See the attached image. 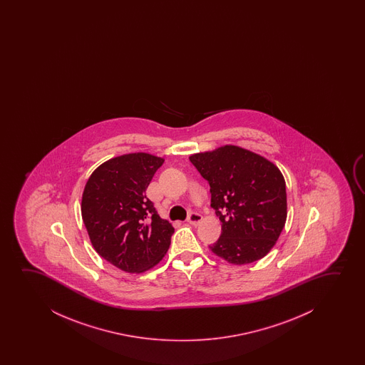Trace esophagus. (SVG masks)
Here are the masks:
<instances>
[{
	"mask_svg": "<svg viewBox=\"0 0 365 365\" xmlns=\"http://www.w3.org/2000/svg\"><path fill=\"white\" fill-rule=\"evenodd\" d=\"M202 220H203V217H202L200 213L192 212V213H190V215H188V220H187V222H188L190 225H200V222H202Z\"/></svg>",
	"mask_w": 365,
	"mask_h": 365,
	"instance_id": "obj_1",
	"label": "esophagus"
}]
</instances>
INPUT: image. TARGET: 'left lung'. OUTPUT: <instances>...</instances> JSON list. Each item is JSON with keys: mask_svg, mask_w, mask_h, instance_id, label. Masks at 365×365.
Here are the masks:
<instances>
[{"mask_svg": "<svg viewBox=\"0 0 365 365\" xmlns=\"http://www.w3.org/2000/svg\"><path fill=\"white\" fill-rule=\"evenodd\" d=\"M210 185V207L222 235L210 250L232 264L253 263L269 253L287 220V192L279 168L233 145L190 157Z\"/></svg>", "mask_w": 365, "mask_h": 365, "instance_id": "left-lung-1", "label": "left lung"}]
</instances>
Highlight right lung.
I'll use <instances>...</instances> for the list:
<instances>
[{
  "label": "right lung",
  "instance_id": "1",
  "mask_svg": "<svg viewBox=\"0 0 365 365\" xmlns=\"http://www.w3.org/2000/svg\"><path fill=\"white\" fill-rule=\"evenodd\" d=\"M162 157L137 152L98 165L87 180L81 213L96 252L127 273L158 264L175 232L145 197Z\"/></svg>",
  "mask_w": 365,
  "mask_h": 365
}]
</instances>
